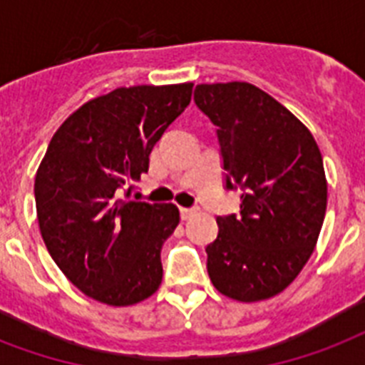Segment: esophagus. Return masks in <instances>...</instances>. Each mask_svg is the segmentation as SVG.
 Instances as JSON below:
<instances>
[{
  "label": "esophagus",
  "mask_w": 365,
  "mask_h": 365,
  "mask_svg": "<svg viewBox=\"0 0 365 365\" xmlns=\"http://www.w3.org/2000/svg\"><path fill=\"white\" fill-rule=\"evenodd\" d=\"M195 214H197L195 208H180V216H182V220H189V217H193Z\"/></svg>",
  "instance_id": "34e87169"
}]
</instances>
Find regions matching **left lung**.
<instances>
[{
  "instance_id": "8db88e82",
  "label": "left lung",
  "mask_w": 365,
  "mask_h": 365,
  "mask_svg": "<svg viewBox=\"0 0 365 365\" xmlns=\"http://www.w3.org/2000/svg\"><path fill=\"white\" fill-rule=\"evenodd\" d=\"M193 100L216 125L225 189H240V212L217 216V239L206 246L210 280L231 299H269L317 246L328 205L320 149L297 117L250 83L197 85Z\"/></svg>"
}]
</instances>
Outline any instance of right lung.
Wrapping results in <instances>:
<instances>
[{"mask_svg":"<svg viewBox=\"0 0 365 365\" xmlns=\"http://www.w3.org/2000/svg\"><path fill=\"white\" fill-rule=\"evenodd\" d=\"M193 83L121 87L62 123L36 176L37 222L73 286L113 307L140 303L163 280L160 248L180 223L174 205L130 200V180L191 102Z\"/></svg>","mask_w":365,"mask_h":365,"instance_id":"add662e5","label":"right lung"}]
</instances>
